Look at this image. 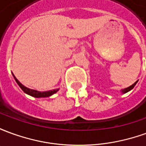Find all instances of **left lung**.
<instances>
[{
    "label": "left lung",
    "mask_w": 146,
    "mask_h": 146,
    "mask_svg": "<svg viewBox=\"0 0 146 146\" xmlns=\"http://www.w3.org/2000/svg\"><path fill=\"white\" fill-rule=\"evenodd\" d=\"M137 82H138V80H137V81H136V82H135V83H134V84H133L132 85L130 86V87H128V88H127L122 90V91H121V92H122V93H127V92H130L131 90H132V89L134 88V87H135V86L136 85V84H137Z\"/></svg>",
    "instance_id": "1"
}]
</instances>
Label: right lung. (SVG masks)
<instances>
[{"label":"right lung","mask_w":146,"mask_h":146,"mask_svg":"<svg viewBox=\"0 0 146 146\" xmlns=\"http://www.w3.org/2000/svg\"><path fill=\"white\" fill-rule=\"evenodd\" d=\"M12 75L14 76L15 81L18 84V85L20 87V88L26 94L30 95V96H33V97H35V98H46V97H50L51 95H54L56 92L58 91V89H54V90H51V91H48V92H38V91H36V90H33V89H30L25 87L24 85H23L19 80H17V78L14 76V74L12 73Z\"/></svg>","instance_id":"obj_1"}]
</instances>
